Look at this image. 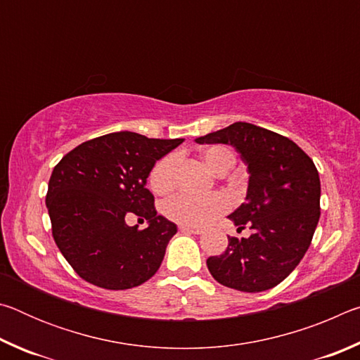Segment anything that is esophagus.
Returning a JSON list of instances; mask_svg holds the SVG:
<instances>
[{
	"label": "esophagus",
	"mask_w": 360,
	"mask_h": 360,
	"mask_svg": "<svg viewBox=\"0 0 360 360\" xmlns=\"http://www.w3.org/2000/svg\"><path fill=\"white\" fill-rule=\"evenodd\" d=\"M179 230L181 231H188V233H195V235H200L203 233V229L202 227H192V225H179Z\"/></svg>",
	"instance_id": "34e87169"
}]
</instances>
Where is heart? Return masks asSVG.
Masks as SVG:
<instances>
[{
  "label": "heart",
  "mask_w": 360,
  "mask_h": 360,
  "mask_svg": "<svg viewBox=\"0 0 360 360\" xmlns=\"http://www.w3.org/2000/svg\"><path fill=\"white\" fill-rule=\"evenodd\" d=\"M202 157L211 172L217 174H225L235 165V154L225 146H211L203 150ZM178 167L179 157L176 154L162 157L150 169L149 184L152 191L158 195L172 192L178 181ZM227 208L229 200L221 193L206 195V197L178 193L163 205V214L178 224L198 227V225L208 224L219 214H222Z\"/></svg>",
  "instance_id": "heart-1"
}]
</instances>
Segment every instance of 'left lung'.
Instances as JSON below:
<instances>
[{"mask_svg": "<svg viewBox=\"0 0 360 360\" xmlns=\"http://www.w3.org/2000/svg\"><path fill=\"white\" fill-rule=\"evenodd\" d=\"M229 144L248 167L246 202L229 219L249 238L229 236L221 255L206 260L222 285L241 292L275 288L300 264L321 216V181L314 163L289 138L262 127L235 122L195 139Z\"/></svg>", "mask_w": 360, "mask_h": 360, "instance_id": "8db88e82", "label": "left lung"}]
</instances>
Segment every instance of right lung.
<instances>
[{
  "instance_id": "obj_1",
  "label": "right lung",
  "mask_w": 360,
  "mask_h": 360,
  "mask_svg": "<svg viewBox=\"0 0 360 360\" xmlns=\"http://www.w3.org/2000/svg\"><path fill=\"white\" fill-rule=\"evenodd\" d=\"M182 141L115 131L79 144L53 168L46 197L52 235L85 281L124 290L155 275L178 227L157 214L146 182ZM130 214L146 218L148 229L127 226Z\"/></svg>"
}]
</instances>
